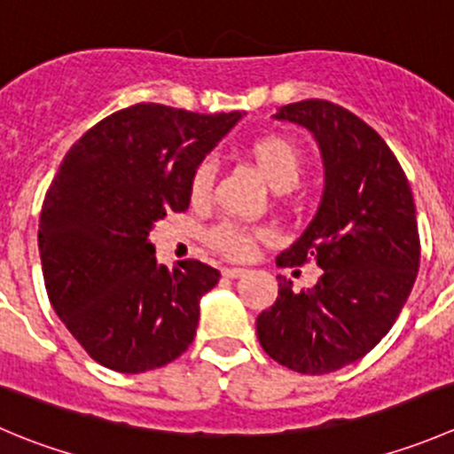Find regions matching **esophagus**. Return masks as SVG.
<instances>
[{
    "instance_id": "1",
    "label": "esophagus",
    "mask_w": 454,
    "mask_h": 454,
    "mask_svg": "<svg viewBox=\"0 0 454 454\" xmlns=\"http://www.w3.org/2000/svg\"><path fill=\"white\" fill-rule=\"evenodd\" d=\"M246 268H237V266H228V268H223L222 270V275L223 277H231V279H237V277H244L246 275Z\"/></svg>"
}]
</instances>
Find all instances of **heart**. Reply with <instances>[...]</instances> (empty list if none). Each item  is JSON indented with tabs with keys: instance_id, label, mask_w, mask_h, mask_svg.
<instances>
[{
	"instance_id": "heart-1",
	"label": "heart",
	"mask_w": 454,
	"mask_h": 454,
	"mask_svg": "<svg viewBox=\"0 0 454 454\" xmlns=\"http://www.w3.org/2000/svg\"><path fill=\"white\" fill-rule=\"evenodd\" d=\"M250 157H253L262 177L275 191H290L301 179L303 155L297 144L284 135H263V137L254 139L250 144ZM215 173H217V168H215L213 160H201L192 168L191 179H188V195L195 204L210 197ZM262 237H266L263 228L244 226V223L237 222H222L210 228L206 239L215 250L228 254V257L246 259L253 254L254 246Z\"/></svg>"
}]
</instances>
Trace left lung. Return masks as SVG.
<instances>
[{"label":"left lung","instance_id":"8db88e82","mask_svg":"<svg viewBox=\"0 0 454 454\" xmlns=\"http://www.w3.org/2000/svg\"><path fill=\"white\" fill-rule=\"evenodd\" d=\"M277 120L306 126L325 166L319 210L277 257L294 268L315 259L317 286L279 297L257 317L268 357L303 375H325L371 353L393 328L419 270V231L406 173L377 130L344 106L303 99Z\"/></svg>","mask_w":454,"mask_h":454}]
</instances>
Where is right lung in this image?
I'll list each match as a JSON object with an SVG mask.
<instances>
[{
	"instance_id": "1",
	"label": "right lung",
	"mask_w": 454,
	"mask_h": 454,
	"mask_svg": "<svg viewBox=\"0 0 454 454\" xmlns=\"http://www.w3.org/2000/svg\"><path fill=\"white\" fill-rule=\"evenodd\" d=\"M239 117L135 104L66 153L39 215V257L52 308L101 366L146 372L192 344L219 270L197 259L157 266L148 235L188 208L192 168Z\"/></svg>"
}]
</instances>
